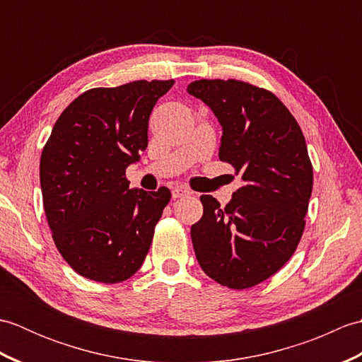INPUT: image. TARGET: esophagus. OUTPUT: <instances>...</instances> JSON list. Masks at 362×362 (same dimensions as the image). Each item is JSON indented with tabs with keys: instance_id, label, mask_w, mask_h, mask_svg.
Segmentation results:
<instances>
[{
	"instance_id": "esophagus-1",
	"label": "esophagus",
	"mask_w": 362,
	"mask_h": 362,
	"mask_svg": "<svg viewBox=\"0 0 362 362\" xmlns=\"http://www.w3.org/2000/svg\"><path fill=\"white\" fill-rule=\"evenodd\" d=\"M189 193H191V191H189V188H187V187H175V188L173 189V199L185 197V196H188Z\"/></svg>"
}]
</instances>
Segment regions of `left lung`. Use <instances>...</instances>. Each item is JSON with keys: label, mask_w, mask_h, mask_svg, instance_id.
I'll list each match as a JSON object with an SVG mask.
<instances>
[{"label": "left lung", "mask_w": 362, "mask_h": 362, "mask_svg": "<svg viewBox=\"0 0 362 362\" xmlns=\"http://www.w3.org/2000/svg\"><path fill=\"white\" fill-rule=\"evenodd\" d=\"M187 91L222 126L219 160L244 185L226 206L201 196L202 218L191 227L202 271L230 289L267 280L294 255L305 230L313 165L298 122L272 91L238 79H201Z\"/></svg>", "instance_id": "obj_1"}]
</instances>
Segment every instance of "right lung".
Instances as JSON below:
<instances>
[{
    "label": "right lung",
    "mask_w": 362,
    "mask_h": 362,
    "mask_svg": "<svg viewBox=\"0 0 362 362\" xmlns=\"http://www.w3.org/2000/svg\"><path fill=\"white\" fill-rule=\"evenodd\" d=\"M174 81L83 91L42 151L40 185L52 240L79 275L130 279L148 255L171 191L129 189L126 168L148 148L149 115Z\"/></svg>",
    "instance_id": "obj_1"
}]
</instances>
